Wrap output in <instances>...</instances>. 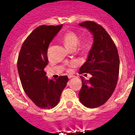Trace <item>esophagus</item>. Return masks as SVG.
Instances as JSON below:
<instances>
[{
  "label": "esophagus",
  "mask_w": 135,
  "mask_h": 135,
  "mask_svg": "<svg viewBox=\"0 0 135 135\" xmlns=\"http://www.w3.org/2000/svg\"><path fill=\"white\" fill-rule=\"evenodd\" d=\"M74 77H75V76H71V75H70V76H69V79H71V78H74Z\"/></svg>",
  "instance_id": "esophagus-1"
}]
</instances>
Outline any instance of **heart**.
<instances>
[{"label":"heart","mask_w":135,"mask_h":135,"mask_svg":"<svg viewBox=\"0 0 135 135\" xmlns=\"http://www.w3.org/2000/svg\"><path fill=\"white\" fill-rule=\"evenodd\" d=\"M62 40H63V42L65 46L70 50H74V49L76 48L78 43H79V41H80L78 34L74 31L66 32L62 37ZM87 46H88V45H86V44L83 45V47H86Z\"/></svg>","instance_id":"obj_1"}]
</instances>
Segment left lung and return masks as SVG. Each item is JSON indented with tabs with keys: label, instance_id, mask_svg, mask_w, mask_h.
<instances>
[{
	"label": "left lung",
	"instance_id": "8db88e82",
	"mask_svg": "<svg viewBox=\"0 0 135 135\" xmlns=\"http://www.w3.org/2000/svg\"><path fill=\"white\" fill-rule=\"evenodd\" d=\"M93 36L94 42L79 74L89 73L90 80L82 78V88L78 96L85 107H100L112 95L119 74V56L116 46L102 26L94 22L79 24Z\"/></svg>",
	"mask_w": 135,
	"mask_h": 135
}]
</instances>
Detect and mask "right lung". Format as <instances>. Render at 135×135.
Listing matches in <instances>:
<instances>
[{
    "mask_svg": "<svg viewBox=\"0 0 135 135\" xmlns=\"http://www.w3.org/2000/svg\"><path fill=\"white\" fill-rule=\"evenodd\" d=\"M62 27L42 25L28 36L22 44L17 60V69L24 92L37 107L52 109L59 102L69 78L59 76L48 79L44 69L47 65V48Z\"/></svg>",
    "mask_w": 135,
    "mask_h": 135,
    "instance_id": "add662e5",
    "label": "right lung"
}]
</instances>
